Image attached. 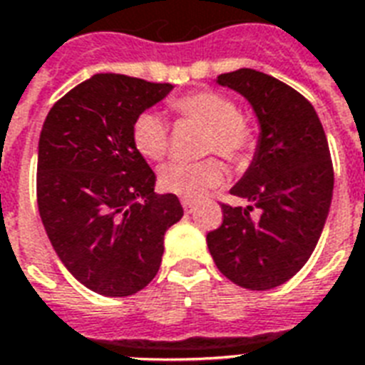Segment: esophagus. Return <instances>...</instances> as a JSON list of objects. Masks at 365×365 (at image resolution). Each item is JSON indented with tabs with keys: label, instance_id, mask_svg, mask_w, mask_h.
Listing matches in <instances>:
<instances>
[{
	"label": "esophagus",
	"instance_id": "obj_1",
	"mask_svg": "<svg viewBox=\"0 0 365 365\" xmlns=\"http://www.w3.org/2000/svg\"><path fill=\"white\" fill-rule=\"evenodd\" d=\"M182 206L185 208V212H193L195 206H197V202L191 199H182Z\"/></svg>",
	"mask_w": 365,
	"mask_h": 365
}]
</instances>
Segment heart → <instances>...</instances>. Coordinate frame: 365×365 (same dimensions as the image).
<instances>
[{
	"mask_svg": "<svg viewBox=\"0 0 365 365\" xmlns=\"http://www.w3.org/2000/svg\"><path fill=\"white\" fill-rule=\"evenodd\" d=\"M172 111L182 119L200 123L208 128L205 138V153H217L231 163L248 159L255 145L254 128L240 117L235 100L216 91L178 96L170 102ZM132 142L138 153L149 160H160L168 153V125L159 113L145 111L132 125ZM225 170L216 159L200 163L174 160L160 168L159 185L163 191L183 199H199L206 191L222 185Z\"/></svg>",
	"mask_w": 365,
	"mask_h": 365,
	"instance_id": "heart-1",
	"label": "heart"
}]
</instances>
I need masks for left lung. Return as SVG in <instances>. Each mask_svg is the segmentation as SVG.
I'll list each match as a JSON object with an SVG mask.
<instances>
[{
  "label": "left lung",
  "instance_id": "left-lung-1",
  "mask_svg": "<svg viewBox=\"0 0 365 365\" xmlns=\"http://www.w3.org/2000/svg\"><path fill=\"white\" fill-rule=\"evenodd\" d=\"M217 83L248 100L261 132L248 170L231 189L248 206L222 205V225L206 242L231 282L277 288L309 261L328 217L334 166L326 132L305 96L267 73L242 68Z\"/></svg>",
  "mask_w": 365,
  "mask_h": 365
}]
</instances>
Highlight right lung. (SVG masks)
I'll return each instance as SVG.
<instances>
[{
    "mask_svg": "<svg viewBox=\"0 0 365 365\" xmlns=\"http://www.w3.org/2000/svg\"><path fill=\"white\" fill-rule=\"evenodd\" d=\"M170 83L96 73L64 94L43 123L37 206L60 261L100 295L126 297L155 278L166 229L180 222L176 195H157L155 172L132 142L138 115Z\"/></svg>",
    "mask_w": 365,
    "mask_h": 365,
    "instance_id": "right-lung-1",
    "label": "right lung"
}]
</instances>
